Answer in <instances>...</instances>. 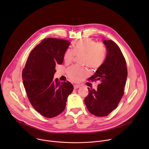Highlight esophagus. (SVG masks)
Here are the masks:
<instances>
[{"label":"esophagus","mask_w":149,"mask_h":149,"mask_svg":"<svg viewBox=\"0 0 149 149\" xmlns=\"http://www.w3.org/2000/svg\"><path fill=\"white\" fill-rule=\"evenodd\" d=\"M79 87H80V86H79V85H74V90H76V89H77V88H78Z\"/></svg>","instance_id":"obj_1"}]
</instances>
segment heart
I'll return each instance as SVG.
<instances>
[{"label":"heart","mask_w":149,"mask_h":149,"mask_svg":"<svg viewBox=\"0 0 149 149\" xmlns=\"http://www.w3.org/2000/svg\"><path fill=\"white\" fill-rule=\"evenodd\" d=\"M80 55V61L93 69L100 68L104 62L107 56V49L104 44L96 43L90 38H85L74 42L72 49H67L63 54V59L67 63L71 62L74 56ZM68 78L72 81L80 82L88 72L80 67L73 65L67 70Z\"/></svg>","instance_id":"1"}]
</instances>
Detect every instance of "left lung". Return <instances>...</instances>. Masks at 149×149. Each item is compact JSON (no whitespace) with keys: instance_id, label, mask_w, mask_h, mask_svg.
<instances>
[{"instance_id":"obj_1","label":"left lung","mask_w":149,"mask_h":149,"mask_svg":"<svg viewBox=\"0 0 149 149\" xmlns=\"http://www.w3.org/2000/svg\"><path fill=\"white\" fill-rule=\"evenodd\" d=\"M102 42L107 51L105 60L88 79L100 84L96 90L88 88L89 94L84 100L90 113L97 117L107 116L117 107L127 77L126 62L118 46L111 40Z\"/></svg>"}]
</instances>
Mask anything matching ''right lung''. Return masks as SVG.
Segmentation results:
<instances>
[{"mask_svg":"<svg viewBox=\"0 0 149 149\" xmlns=\"http://www.w3.org/2000/svg\"><path fill=\"white\" fill-rule=\"evenodd\" d=\"M70 44L67 40L44 39L31 52L22 71L24 86L31 104L47 118L63 111L67 98L74 90L69 81L54 79L55 65L62 64Z\"/></svg>","mask_w":149,"mask_h":149,"instance_id":"1","label":"right lung"}]
</instances>
